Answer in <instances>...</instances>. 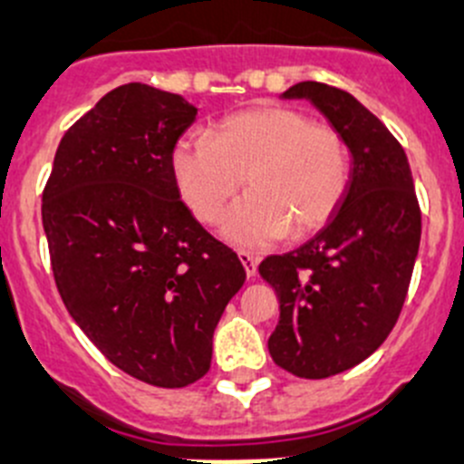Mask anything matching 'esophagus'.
Instances as JSON below:
<instances>
[{
	"instance_id": "34e87169",
	"label": "esophagus",
	"mask_w": 464,
	"mask_h": 464,
	"mask_svg": "<svg viewBox=\"0 0 464 464\" xmlns=\"http://www.w3.org/2000/svg\"><path fill=\"white\" fill-rule=\"evenodd\" d=\"M239 260H241V265H244L246 276H248V278H253V276L257 274V265H260V260H257L255 255L246 253V250H239Z\"/></svg>"
}]
</instances>
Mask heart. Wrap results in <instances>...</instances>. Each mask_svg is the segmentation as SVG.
I'll return each mask as SVG.
<instances>
[{
	"instance_id": "1",
	"label": "heart",
	"mask_w": 464,
	"mask_h": 464,
	"mask_svg": "<svg viewBox=\"0 0 464 464\" xmlns=\"http://www.w3.org/2000/svg\"><path fill=\"white\" fill-rule=\"evenodd\" d=\"M172 174L199 223H216L246 177L250 193L229 207L220 232L241 248H265L335 214L350 186V147L299 110L253 108L223 119L214 138H181Z\"/></svg>"
}]
</instances>
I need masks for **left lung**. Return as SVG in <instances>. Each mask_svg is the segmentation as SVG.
I'll return each mask as SVG.
<instances>
[{
  "instance_id": "left-lung-1",
  "label": "left lung",
  "mask_w": 464,
  "mask_h": 464,
  "mask_svg": "<svg viewBox=\"0 0 464 464\" xmlns=\"http://www.w3.org/2000/svg\"><path fill=\"white\" fill-rule=\"evenodd\" d=\"M305 99L345 138L350 186L329 223L301 248L271 255L260 276L276 290L280 320L269 354L304 380L350 371L396 326L420 241V209L405 149L352 93L299 82Z\"/></svg>"
}]
</instances>
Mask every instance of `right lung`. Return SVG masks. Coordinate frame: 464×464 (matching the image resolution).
<instances>
[{
	"label": "right lung",
	"mask_w": 464,
	"mask_h": 464,
	"mask_svg": "<svg viewBox=\"0 0 464 464\" xmlns=\"http://www.w3.org/2000/svg\"><path fill=\"white\" fill-rule=\"evenodd\" d=\"M195 114L179 93L112 89L63 133L41 207L75 324L119 371L163 389L207 375L216 324L246 280L179 199L172 151Z\"/></svg>",
	"instance_id": "1"
}]
</instances>
